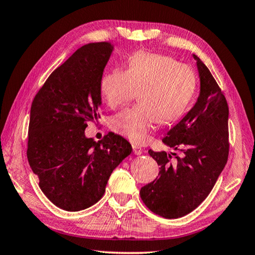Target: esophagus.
Returning a JSON list of instances; mask_svg holds the SVG:
<instances>
[{
    "label": "esophagus",
    "instance_id": "1",
    "mask_svg": "<svg viewBox=\"0 0 255 255\" xmlns=\"http://www.w3.org/2000/svg\"><path fill=\"white\" fill-rule=\"evenodd\" d=\"M132 152L135 155H140L143 153V148L140 147V146H137V145H132Z\"/></svg>",
    "mask_w": 255,
    "mask_h": 255
}]
</instances>
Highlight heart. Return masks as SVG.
<instances>
[{"label": "heart", "mask_w": 255, "mask_h": 255, "mask_svg": "<svg viewBox=\"0 0 255 255\" xmlns=\"http://www.w3.org/2000/svg\"><path fill=\"white\" fill-rule=\"evenodd\" d=\"M101 96L111 109L132 99L138 105L112 117L111 129L136 144L145 143L158 122L169 124L182 117L197 90L195 71L171 56L138 51L126 70L102 77Z\"/></svg>", "instance_id": "b5f03b06"}]
</instances>
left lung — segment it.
Instances as JSON below:
<instances>
[{
	"label": "left lung",
	"mask_w": 255,
	"mask_h": 255,
	"mask_svg": "<svg viewBox=\"0 0 255 255\" xmlns=\"http://www.w3.org/2000/svg\"><path fill=\"white\" fill-rule=\"evenodd\" d=\"M200 94L196 105L172 127L163 143L179 149L175 161L166 152L148 154L159 165L158 178L140 189L146 207L164 218H179L191 213L209 195L226 165L228 105L217 82L199 57Z\"/></svg>",
	"instance_id": "left-lung-1"
}]
</instances>
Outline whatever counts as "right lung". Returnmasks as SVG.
Wrapping results in <instances>:
<instances>
[{
    "mask_svg": "<svg viewBox=\"0 0 255 255\" xmlns=\"http://www.w3.org/2000/svg\"><path fill=\"white\" fill-rule=\"evenodd\" d=\"M112 51L107 41L82 46L33 98L28 161L41 191L64 210H83L100 200L112 171L131 153L119 135L99 141L84 135L88 123L100 118V85Z\"/></svg>",
    "mask_w": 255,
    "mask_h": 255,
    "instance_id": "1",
    "label": "right lung"
}]
</instances>
